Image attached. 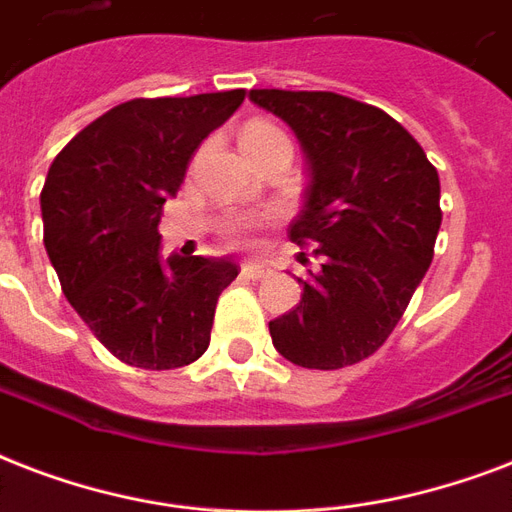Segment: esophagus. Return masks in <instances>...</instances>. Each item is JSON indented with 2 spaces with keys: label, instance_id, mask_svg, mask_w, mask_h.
I'll list each match as a JSON object with an SVG mask.
<instances>
[{
  "label": "esophagus",
  "instance_id": "esophagus-1",
  "mask_svg": "<svg viewBox=\"0 0 512 512\" xmlns=\"http://www.w3.org/2000/svg\"><path fill=\"white\" fill-rule=\"evenodd\" d=\"M241 276H247V279L252 281H260L265 279V276H271V268H265V265L260 263H247V265H241Z\"/></svg>",
  "mask_w": 512,
  "mask_h": 512
}]
</instances>
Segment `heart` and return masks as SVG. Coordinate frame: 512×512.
<instances>
[{
  "label": "heart",
  "instance_id": "b5f03b06",
  "mask_svg": "<svg viewBox=\"0 0 512 512\" xmlns=\"http://www.w3.org/2000/svg\"><path fill=\"white\" fill-rule=\"evenodd\" d=\"M241 151L247 154V159L255 156L271 154V151H289L292 154V140L287 138V132L276 127V124L265 122V119H252V122L241 130ZM263 228L260 220H249V217H233L225 225L228 239L236 247H252L257 244V231Z\"/></svg>",
  "mask_w": 512,
  "mask_h": 512
}]
</instances>
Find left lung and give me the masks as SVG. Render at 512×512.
<instances>
[{
	"label": "left lung",
	"mask_w": 512,
	"mask_h": 512,
	"mask_svg": "<svg viewBox=\"0 0 512 512\" xmlns=\"http://www.w3.org/2000/svg\"><path fill=\"white\" fill-rule=\"evenodd\" d=\"M249 100L295 130L311 172L289 239L311 244L319 268L297 279V308L268 324L273 345L305 369L358 364L382 348L430 268L436 167L393 116L337 92L252 90Z\"/></svg>",
	"instance_id": "obj_1"
}]
</instances>
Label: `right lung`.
Masks as SVG:
<instances>
[{"instance_id":"1","label":"right lung","mask_w":512,"mask_h":512,"mask_svg":"<svg viewBox=\"0 0 512 512\" xmlns=\"http://www.w3.org/2000/svg\"><path fill=\"white\" fill-rule=\"evenodd\" d=\"M244 103V90L138 98L87 124L42 188L44 249L63 295L119 361L177 369L207 350L217 297L239 265L159 257L164 201L193 151Z\"/></svg>"}]
</instances>
